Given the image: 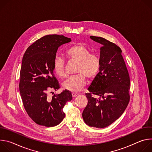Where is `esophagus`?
<instances>
[{"instance_id":"1","label":"esophagus","mask_w":152,"mask_h":152,"mask_svg":"<svg viewBox=\"0 0 152 152\" xmlns=\"http://www.w3.org/2000/svg\"><path fill=\"white\" fill-rule=\"evenodd\" d=\"M72 94V96H73V97H75L77 96L79 94V93H76V92H73Z\"/></svg>"}]
</instances>
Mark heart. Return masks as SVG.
I'll return each instance as SVG.
<instances>
[{"mask_svg":"<svg viewBox=\"0 0 152 152\" xmlns=\"http://www.w3.org/2000/svg\"><path fill=\"white\" fill-rule=\"evenodd\" d=\"M91 53L90 49L80 44L73 45L66 50L67 59L78 62L79 65L76 71L77 75L69 77L63 83L62 86L64 89L78 91L86 84L85 77L93 80L96 77L100 70V58L98 55ZM53 69L59 77H66V63L62 58L56 57L54 59Z\"/></svg>","mask_w":152,"mask_h":152,"instance_id":"heart-1","label":"heart"}]
</instances>
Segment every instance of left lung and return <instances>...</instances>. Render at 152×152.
<instances>
[{
  "label": "left lung",
  "mask_w": 152,
  "mask_h": 152,
  "mask_svg": "<svg viewBox=\"0 0 152 152\" xmlns=\"http://www.w3.org/2000/svg\"><path fill=\"white\" fill-rule=\"evenodd\" d=\"M90 38L102 45L100 67L88 88L89 93L85 94L88 103L82 117L91 127L104 128L117 120L127 107L130 100V77L117 45L102 37L90 36Z\"/></svg>",
  "instance_id": "left-lung-1"
}]
</instances>
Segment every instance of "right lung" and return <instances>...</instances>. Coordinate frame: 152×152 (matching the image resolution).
I'll return each mask as SVG.
<instances>
[{
  "mask_svg": "<svg viewBox=\"0 0 152 152\" xmlns=\"http://www.w3.org/2000/svg\"><path fill=\"white\" fill-rule=\"evenodd\" d=\"M71 38L48 35L37 39L26 50L20 73L19 90L25 109L37 124L53 127L64 118L63 107L72 99V93L64 90L50 95L60 85L53 74V62L58 48Z\"/></svg>",
  "mask_w": 152,
  "mask_h": 152,
  "instance_id": "obj_1",
  "label": "right lung"
}]
</instances>
